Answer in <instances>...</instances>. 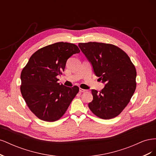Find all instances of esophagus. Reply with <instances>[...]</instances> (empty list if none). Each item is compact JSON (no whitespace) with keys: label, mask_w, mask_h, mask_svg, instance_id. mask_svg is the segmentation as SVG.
<instances>
[{"label":"esophagus","mask_w":156,"mask_h":156,"mask_svg":"<svg viewBox=\"0 0 156 156\" xmlns=\"http://www.w3.org/2000/svg\"><path fill=\"white\" fill-rule=\"evenodd\" d=\"M86 91H87V90H85V89H83V88H79V92H86Z\"/></svg>","instance_id":"34e87169"}]
</instances>
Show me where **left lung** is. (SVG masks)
I'll return each instance as SVG.
<instances>
[{
    "label": "left lung",
    "instance_id": "left-lung-1",
    "mask_svg": "<svg viewBox=\"0 0 156 156\" xmlns=\"http://www.w3.org/2000/svg\"><path fill=\"white\" fill-rule=\"evenodd\" d=\"M79 47L92 64L94 73L106 84L100 92L92 90L93 100L88 107L100 119H113L124 109L135 92V66L128 55L115 45L88 42L79 43Z\"/></svg>",
    "mask_w": 156,
    "mask_h": 156
}]
</instances>
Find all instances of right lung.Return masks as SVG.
<instances>
[{
    "mask_svg": "<svg viewBox=\"0 0 156 156\" xmlns=\"http://www.w3.org/2000/svg\"><path fill=\"white\" fill-rule=\"evenodd\" d=\"M80 50L73 44L57 42L36 51L21 73L22 96L28 107L41 120L55 122L67 111L79 92L77 86L58 83L67 60Z\"/></svg>",
    "mask_w": 156,
    "mask_h": 156,
    "instance_id": "1",
    "label": "right lung"
}]
</instances>
